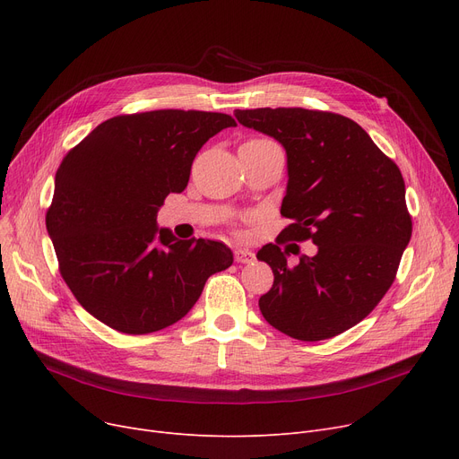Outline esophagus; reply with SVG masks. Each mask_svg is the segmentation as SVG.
Returning a JSON list of instances; mask_svg holds the SVG:
<instances>
[{
    "mask_svg": "<svg viewBox=\"0 0 459 459\" xmlns=\"http://www.w3.org/2000/svg\"><path fill=\"white\" fill-rule=\"evenodd\" d=\"M234 260L239 262V264H251L255 260V253L249 251V249L239 247V249L234 251Z\"/></svg>",
    "mask_w": 459,
    "mask_h": 459,
    "instance_id": "1",
    "label": "esophagus"
}]
</instances>
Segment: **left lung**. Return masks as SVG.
I'll use <instances>...</instances> for the list:
<instances>
[{
    "mask_svg": "<svg viewBox=\"0 0 459 459\" xmlns=\"http://www.w3.org/2000/svg\"><path fill=\"white\" fill-rule=\"evenodd\" d=\"M234 115L286 151L281 213L290 225L277 244L256 253L273 272L272 290L258 299L262 316L305 342L341 334L387 294L411 239L400 169L342 115L303 108L236 109ZM286 238H310L319 251L290 267V250L278 247Z\"/></svg>",
    "mask_w": 459,
    "mask_h": 459,
    "instance_id": "8db88e82",
    "label": "left lung"
}]
</instances>
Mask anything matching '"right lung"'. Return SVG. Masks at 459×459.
Returning a JSON list of instances; mask_svg holds the SVG:
<instances>
[{"label": "right lung", "mask_w": 459, "mask_h": 459, "mask_svg": "<svg viewBox=\"0 0 459 459\" xmlns=\"http://www.w3.org/2000/svg\"><path fill=\"white\" fill-rule=\"evenodd\" d=\"M230 126V115L193 109L118 115L63 158L46 229L70 292L96 320L126 334L160 331L230 266L225 244L177 239L156 225L203 144Z\"/></svg>", "instance_id": "1"}]
</instances>
